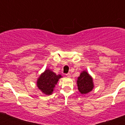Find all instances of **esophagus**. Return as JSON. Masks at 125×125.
I'll list each match as a JSON object with an SVG mask.
<instances>
[{
  "label": "esophagus",
  "mask_w": 125,
  "mask_h": 125,
  "mask_svg": "<svg viewBox=\"0 0 125 125\" xmlns=\"http://www.w3.org/2000/svg\"><path fill=\"white\" fill-rule=\"evenodd\" d=\"M66 75V76H67V77H71V74L69 73H67Z\"/></svg>",
  "instance_id": "obj_1"
}]
</instances>
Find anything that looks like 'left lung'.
I'll list each match as a JSON object with an SVG mask.
<instances>
[{"label": "left lung", "instance_id": "left-lung-1", "mask_svg": "<svg viewBox=\"0 0 125 125\" xmlns=\"http://www.w3.org/2000/svg\"><path fill=\"white\" fill-rule=\"evenodd\" d=\"M77 83L78 89L81 94L88 93L93 88L92 78L86 71H83L81 73Z\"/></svg>", "mask_w": 125, "mask_h": 125}]
</instances>
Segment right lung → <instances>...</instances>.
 <instances>
[{
    "label": "right lung",
    "instance_id": "obj_1",
    "mask_svg": "<svg viewBox=\"0 0 125 125\" xmlns=\"http://www.w3.org/2000/svg\"><path fill=\"white\" fill-rule=\"evenodd\" d=\"M60 78H61V75H56L51 71L46 69L38 79L37 86L44 94H51Z\"/></svg>",
    "mask_w": 125,
    "mask_h": 125
}]
</instances>
